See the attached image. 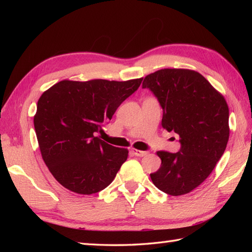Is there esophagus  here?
Segmentation results:
<instances>
[{
  "label": "esophagus",
  "instance_id": "34e87169",
  "mask_svg": "<svg viewBox=\"0 0 252 252\" xmlns=\"http://www.w3.org/2000/svg\"><path fill=\"white\" fill-rule=\"evenodd\" d=\"M131 152L133 153V155H135L137 157H145L148 155V152H144V151H138V149H131Z\"/></svg>",
  "mask_w": 252,
  "mask_h": 252
}]
</instances>
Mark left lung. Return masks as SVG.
I'll use <instances>...</instances> for the list:
<instances>
[{
	"label": "left lung",
	"mask_w": 252,
	"mask_h": 252,
	"mask_svg": "<svg viewBox=\"0 0 252 252\" xmlns=\"http://www.w3.org/2000/svg\"><path fill=\"white\" fill-rule=\"evenodd\" d=\"M146 88L162 107V127L175 132L181 143L178 153L157 152L161 165L151 179L165 194H189L210 175L225 151L227 103L205 77L189 69H160L144 79Z\"/></svg>",
	"instance_id": "1"
}]
</instances>
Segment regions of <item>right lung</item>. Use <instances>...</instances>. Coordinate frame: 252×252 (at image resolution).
<instances>
[{"label": "right lung", "mask_w": 252, "mask_h": 252, "mask_svg": "<svg viewBox=\"0 0 252 252\" xmlns=\"http://www.w3.org/2000/svg\"><path fill=\"white\" fill-rule=\"evenodd\" d=\"M142 80H63L41 95L33 119L35 134L42 158L58 183L91 195L114 181L129 151L109 145L95 133Z\"/></svg>", "instance_id": "1"}]
</instances>
